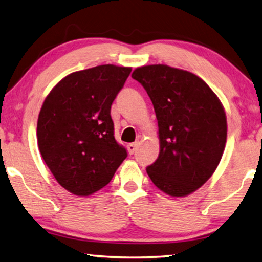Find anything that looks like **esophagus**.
<instances>
[{"label":"esophagus","instance_id":"esophagus-1","mask_svg":"<svg viewBox=\"0 0 262 262\" xmlns=\"http://www.w3.org/2000/svg\"><path fill=\"white\" fill-rule=\"evenodd\" d=\"M139 144H140L139 141H135V142L128 144L127 149H128V151H129V154H134V151L136 150V148H138Z\"/></svg>","mask_w":262,"mask_h":262}]
</instances>
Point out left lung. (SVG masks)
Wrapping results in <instances>:
<instances>
[{
  "label": "left lung",
  "instance_id": "1",
  "mask_svg": "<svg viewBox=\"0 0 262 262\" xmlns=\"http://www.w3.org/2000/svg\"><path fill=\"white\" fill-rule=\"evenodd\" d=\"M159 124L160 154L146 169L154 184L172 197L194 192L213 175L227 138L223 103L196 74L164 64L135 69Z\"/></svg>",
  "mask_w": 262,
  "mask_h": 262
}]
</instances>
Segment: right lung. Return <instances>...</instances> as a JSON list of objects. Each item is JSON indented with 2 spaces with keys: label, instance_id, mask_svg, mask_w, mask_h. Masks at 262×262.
Here are the masks:
<instances>
[{
  "label": "right lung",
  "instance_id": "1",
  "mask_svg": "<svg viewBox=\"0 0 262 262\" xmlns=\"http://www.w3.org/2000/svg\"><path fill=\"white\" fill-rule=\"evenodd\" d=\"M132 68L112 64L61 79L41 105L37 143L56 181L85 197L110 183L127 151L114 139L111 106Z\"/></svg>",
  "mask_w": 262,
  "mask_h": 262
}]
</instances>
